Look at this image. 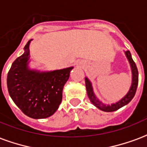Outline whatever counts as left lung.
Masks as SVG:
<instances>
[{"instance_id":"1","label":"left lung","mask_w":147,"mask_h":147,"mask_svg":"<svg viewBox=\"0 0 147 147\" xmlns=\"http://www.w3.org/2000/svg\"><path fill=\"white\" fill-rule=\"evenodd\" d=\"M125 55H126L127 58V60L129 61L131 67L132 83H131V88H130L129 91L127 92V94L123 97V98L120 100L117 103H114V104H112L111 105H105L102 102H100L98 99V98L95 96L94 91H93L92 84L90 83V81L86 77L85 78V83H86V92H87L88 98L90 100V102L93 103V105H95L97 108L104 111V112H113V111L119 109L121 107L126 105L127 104H128L132 100L134 96L136 94L137 86H138V82H139V72H138V69H137V67H136V63L134 62L132 57H131V55L130 51H128V50L125 51Z\"/></svg>"}]
</instances>
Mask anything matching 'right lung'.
Wrapping results in <instances>:
<instances>
[{
    "label": "right lung",
    "instance_id": "obj_1",
    "mask_svg": "<svg viewBox=\"0 0 147 147\" xmlns=\"http://www.w3.org/2000/svg\"><path fill=\"white\" fill-rule=\"evenodd\" d=\"M30 41L25 45L24 54L11 64L7 86L12 101L25 115L34 119H43L57 110L64 84L73 67L47 72L29 69Z\"/></svg>",
    "mask_w": 147,
    "mask_h": 147
}]
</instances>
